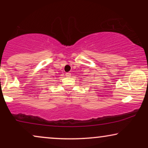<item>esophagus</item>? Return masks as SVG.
Listing matches in <instances>:
<instances>
[{"instance_id": "34e87169", "label": "esophagus", "mask_w": 148, "mask_h": 148, "mask_svg": "<svg viewBox=\"0 0 148 148\" xmlns=\"http://www.w3.org/2000/svg\"><path fill=\"white\" fill-rule=\"evenodd\" d=\"M65 75H66V77H71V74L70 73H66Z\"/></svg>"}]
</instances>
